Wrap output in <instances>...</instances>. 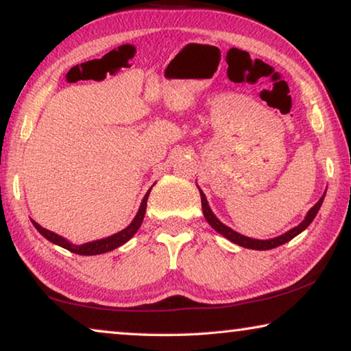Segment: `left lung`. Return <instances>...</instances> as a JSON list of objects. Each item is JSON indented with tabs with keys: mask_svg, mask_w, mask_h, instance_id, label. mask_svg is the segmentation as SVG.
<instances>
[{
	"mask_svg": "<svg viewBox=\"0 0 351 351\" xmlns=\"http://www.w3.org/2000/svg\"><path fill=\"white\" fill-rule=\"evenodd\" d=\"M199 195H201V206H203V213H204L206 221L209 223L212 228L217 230L218 234H221L224 239H228L229 241H232V243H235V245H239V246L247 247V249H255V251H268V249H274L277 246H282V245H285V243H288L289 240H293L294 237H297L300 232H304V230L308 228V226L311 224L313 219L316 218L317 212L320 209V206H322L324 198H325V193H324L322 198H320L317 203L314 204L310 210H308L304 221H302L299 226H295V228H293L291 230H288V232L278 235V237H276V239L257 240V239H249V237H245V235H241L239 232H235V230L230 229L229 226L223 224L215 217V213L212 212L210 206H209V203H207V199H206V195L203 193V190H201V189H199Z\"/></svg>",
	"mask_w": 351,
	"mask_h": 351,
	"instance_id": "1",
	"label": "left lung"
}]
</instances>
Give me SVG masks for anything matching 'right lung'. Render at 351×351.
Here are the masks:
<instances>
[{"instance_id": "obj_1", "label": "right lung", "mask_w": 351, "mask_h": 351, "mask_svg": "<svg viewBox=\"0 0 351 351\" xmlns=\"http://www.w3.org/2000/svg\"><path fill=\"white\" fill-rule=\"evenodd\" d=\"M150 192H152V189L145 193V197H144V199H142V203L139 206L138 213H136L133 221L130 223L125 229H122L121 232H117V234H112L110 237H106V239L88 241V243H83V245H74V243H71L69 240L63 239L62 235H58L56 232H51V230L41 228V226L38 223H35L34 219H31V221L35 226V229H37L46 240H49L51 243H54V245H57V246H62L64 249H68V251H71V252L79 254V255L105 254V252L112 251V249H116L119 246L125 245V243L130 239H132V237L136 232H138V229L141 228L142 221H144V215H145V210H147V199H148V195H150Z\"/></svg>"}]
</instances>
